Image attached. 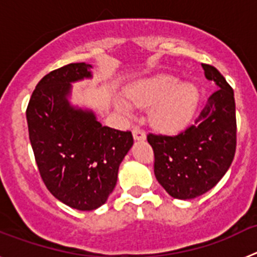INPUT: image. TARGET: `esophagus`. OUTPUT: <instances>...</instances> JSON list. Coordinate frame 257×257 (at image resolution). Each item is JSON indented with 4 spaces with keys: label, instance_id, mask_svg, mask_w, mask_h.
Returning <instances> with one entry per match:
<instances>
[{
    "label": "esophagus",
    "instance_id": "34e87169",
    "mask_svg": "<svg viewBox=\"0 0 257 257\" xmlns=\"http://www.w3.org/2000/svg\"><path fill=\"white\" fill-rule=\"evenodd\" d=\"M133 135H134V139L138 140V142H142V140H145V133L139 128V127H135L133 130Z\"/></svg>",
    "mask_w": 257,
    "mask_h": 257
}]
</instances>
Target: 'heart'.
I'll return each instance as SVG.
<instances>
[{"mask_svg":"<svg viewBox=\"0 0 257 257\" xmlns=\"http://www.w3.org/2000/svg\"><path fill=\"white\" fill-rule=\"evenodd\" d=\"M130 104L149 108V122L157 130L175 133L181 130L192 117L198 91L192 82H179L174 74L161 73L144 78L127 90ZM119 101L118 108L130 113L131 105Z\"/></svg>","mask_w":257,"mask_h":257,"instance_id":"obj_1","label":"heart"}]
</instances>
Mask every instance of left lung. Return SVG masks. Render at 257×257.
I'll list each match as a JSON object with an SVG mask.
<instances>
[{
  "label": "left lung",
  "instance_id": "1",
  "mask_svg": "<svg viewBox=\"0 0 257 257\" xmlns=\"http://www.w3.org/2000/svg\"><path fill=\"white\" fill-rule=\"evenodd\" d=\"M206 78L216 83L194 123L176 135L148 134L154 152V175L163 189L178 199L205 194L230 167L237 145L233 88L219 70L202 64Z\"/></svg>",
  "mask_w": 257,
  "mask_h": 257
}]
</instances>
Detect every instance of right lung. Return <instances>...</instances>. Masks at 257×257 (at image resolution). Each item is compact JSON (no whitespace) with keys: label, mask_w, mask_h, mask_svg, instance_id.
<instances>
[{"label":"right lung","mask_w":257,"mask_h":257,"mask_svg":"<svg viewBox=\"0 0 257 257\" xmlns=\"http://www.w3.org/2000/svg\"><path fill=\"white\" fill-rule=\"evenodd\" d=\"M91 65L72 63L41 79L27 108L29 140L52 196L79 211L100 207L117 184L134 144L131 131L101 126L94 112L68 101L72 82L91 78Z\"/></svg>","instance_id":"right-lung-1"}]
</instances>
